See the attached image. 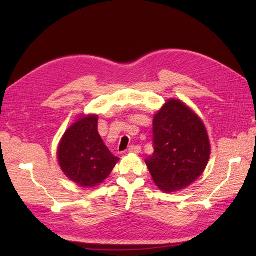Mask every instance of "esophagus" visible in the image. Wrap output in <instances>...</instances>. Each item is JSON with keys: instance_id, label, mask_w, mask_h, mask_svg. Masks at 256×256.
Returning a JSON list of instances; mask_svg holds the SVG:
<instances>
[{"instance_id": "obj_1", "label": "esophagus", "mask_w": 256, "mask_h": 256, "mask_svg": "<svg viewBox=\"0 0 256 256\" xmlns=\"http://www.w3.org/2000/svg\"><path fill=\"white\" fill-rule=\"evenodd\" d=\"M140 150H142V148H140V146H138V145H133L128 148L130 153H135V154H140Z\"/></svg>"}]
</instances>
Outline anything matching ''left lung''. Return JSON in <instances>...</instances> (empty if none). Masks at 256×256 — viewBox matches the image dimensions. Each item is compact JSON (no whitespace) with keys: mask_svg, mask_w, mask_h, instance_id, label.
<instances>
[{"mask_svg":"<svg viewBox=\"0 0 256 256\" xmlns=\"http://www.w3.org/2000/svg\"><path fill=\"white\" fill-rule=\"evenodd\" d=\"M154 153L145 162L162 192L184 189L204 172L210 157L201 118L179 100H168L153 120Z\"/></svg>","mask_w":256,"mask_h":256,"instance_id":"left-lung-1","label":"left lung"}]
</instances>
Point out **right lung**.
<instances>
[{"instance_id":"1","label":"right lung","mask_w":256,"mask_h":256,"mask_svg":"<svg viewBox=\"0 0 256 256\" xmlns=\"http://www.w3.org/2000/svg\"><path fill=\"white\" fill-rule=\"evenodd\" d=\"M59 166L80 187H96L110 175L118 162L98 133V116H81L59 143Z\"/></svg>"}]
</instances>
